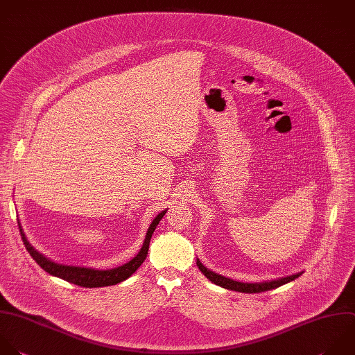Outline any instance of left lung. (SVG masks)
I'll return each instance as SVG.
<instances>
[{
  "mask_svg": "<svg viewBox=\"0 0 355 355\" xmlns=\"http://www.w3.org/2000/svg\"><path fill=\"white\" fill-rule=\"evenodd\" d=\"M197 266L198 269L207 276V279H209L212 283L223 287V288H227V290H234V291H240V293H261V291H266V290H272V288H276L282 284H286L294 279H297L300 275H302V272H298L295 275H290V276H286V277H280V279H275V280H270V282H261V283H243V282H236L233 279H229V277H225L222 275H218L209 269H207L201 262L200 259L197 258Z\"/></svg>",
  "mask_w": 355,
  "mask_h": 355,
  "instance_id": "1",
  "label": "left lung"
}]
</instances>
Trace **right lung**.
<instances>
[{
  "label": "right lung",
  "instance_id": "right-lung-1",
  "mask_svg": "<svg viewBox=\"0 0 355 355\" xmlns=\"http://www.w3.org/2000/svg\"><path fill=\"white\" fill-rule=\"evenodd\" d=\"M166 214V209L159 212L157 215V218L151 222L148 232L146 234L143 247L140 250V252L130 259L129 262H126L122 266L114 268V269H107V270H98V269H92V268H85V266H71V265H61L57 263L49 258H46L43 254H40L37 250L33 248V245H31V243L28 241L24 229L18 220L19 225V232L24 240V244L26 247V250L29 251V254L32 255V258L50 275L61 277L69 283L82 286V287H104V286H112V284H118L123 280H126L128 277H130L137 269L139 266L144 262L147 254H148V247H150V240L151 236L157 227V225L159 223V220L162 219V216Z\"/></svg>",
  "mask_w": 355,
  "mask_h": 355
}]
</instances>
